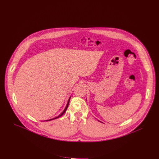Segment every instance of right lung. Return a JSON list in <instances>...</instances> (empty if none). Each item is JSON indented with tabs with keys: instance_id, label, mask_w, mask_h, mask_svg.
I'll list each match as a JSON object with an SVG mask.
<instances>
[{
	"instance_id": "obj_1",
	"label": "right lung",
	"mask_w": 159,
	"mask_h": 159,
	"mask_svg": "<svg viewBox=\"0 0 159 159\" xmlns=\"http://www.w3.org/2000/svg\"><path fill=\"white\" fill-rule=\"evenodd\" d=\"M70 98L71 97H70V98H69V100H68V103H67V105H66V107H65V109H64V111H62V112L59 115V116H58L57 117H56V118H53V119H50V120H46V121H50V120H54V119H56V118H59V117H61V116H62V115H63L64 114V113L66 112V109H67V108H68V105H69V102H70Z\"/></svg>"
}]
</instances>
